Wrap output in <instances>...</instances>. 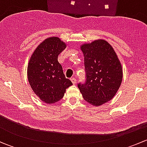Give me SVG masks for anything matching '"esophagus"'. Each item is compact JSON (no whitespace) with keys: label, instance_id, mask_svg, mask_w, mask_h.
<instances>
[{"label":"esophagus","instance_id":"1","mask_svg":"<svg viewBox=\"0 0 147 147\" xmlns=\"http://www.w3.org/2000/svg\"><path fill=\"white\" fill-rule=\"evenodd\" d=\"M71 81H72V84H76V79H75V78H71Z\"/></svg>","mask_w":147,"mask_h":147}]
</instances>
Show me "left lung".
Here are the masks:
<instances>
[{"instance_id": "8db88e82", "label": "left lung", "mask_w": 147, "mask_h": 147, "mask_svg": "<svg viewBox=\"0 0 147 147\" xmlns=\"http://www.w3.org/2000/svg\"><path fill=\"white\" fill-rule=\"evenodd\" d=\"M84 55L87 81L78 84L84 100L98 107L112 100L123 78L119 58L112 45L105 40H95L80 45Z\"/></svg>"}]
</instances>
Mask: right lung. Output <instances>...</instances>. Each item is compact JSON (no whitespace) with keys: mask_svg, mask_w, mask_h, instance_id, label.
Returning a JSON list of instances; mask_svg holds the SVG:
<instances>
[{"mask_svg":"<svg viewBox=\"0 0 147 147\" xmlns=\"http://www.w3.org/2000/svg\"><path fill=\"white\" fill-rule=\"evenodd\" d=\"M67 44L57 37H50L34 50L28 65V80L40 100L53 104L61 100L66 89L72 84L65 78L63 67L57 61L58 55Z\"/></svg>","mask_w":147,"mask_h":147,"instance_id":"right-lung-1","label":"right lung"}]
</instances>
